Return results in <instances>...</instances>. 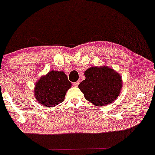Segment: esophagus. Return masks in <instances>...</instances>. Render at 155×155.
I'll return each instance as SVG.
<instances>
[{"mask_svg":"<svg viewBox=\"0 0 155 155\" xmlns=\"http://www.w3.org/2000/svg\"><path fill=\"white\" fill-rule=\"evenodd\" d=\"M79 81H76V82H74L73 83V85L74 86V87H78V85H79Z\"/></svg>","mask_w":155,"mask_h":155,"instance_id":"esophagus-1","label":"esophagus"}]
</instances>
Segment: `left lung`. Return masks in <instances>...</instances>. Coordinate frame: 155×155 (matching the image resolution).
<instances>
[{"mask_svg":"<svg viewBox=\"0 0 155 155\" xmlns=\"http://www.w3.org/2000/svg\"><path fill=\"white\" fill-rule=\"evenodd\" d=\"M86 79L79 88L86 100L97 106L111 103L119 96L122 88L120 74L105 66L91 67L84 72Z\"/></svg>","mask_w":155,"mask_h":155,"instance_id":"left-lung-1","label":"left lung"}]
</instances>
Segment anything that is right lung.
<instances>
[{"mask_svg": "<svg viewBox=\"0 0 155 155\" xmlns=\"http://www.w3.org/2000/svg\"><path fill=\"white\" fill-rule=\"evenodd\" d=\"M71 83L63 71H51L35 85V96L43 106L55 107L62 102Z\"/></svg>", "mask_w": 155, "mask_h": 155, "instance_id": "obj_1", "label": "right lung"}]
</instances>
